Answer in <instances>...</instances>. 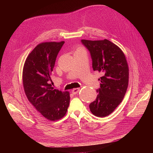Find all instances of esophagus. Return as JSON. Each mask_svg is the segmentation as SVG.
Here are the masks:
<instances>
[{
    "label": "esophagus",
    "instance_id": "obj_1",
    "mask_svg": "<svg viewBox=\"0 0 153 153\" xmlns=\"http://www.w3.org/2000/svg\"><path fill=\"white\" fill-rule=\"evenodd\" d=\"M79 91H80L79 88H75V89H73L72 90V92L73 94H76L79 92Z\"/></svg>",
    "mask_w": 153,
    "mask_h": 153
}]
</instances>
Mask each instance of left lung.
Returning a JSON list of instances; mask_svg holds the SVG:
<instances>
[{"label":"left lung","mask_w":153,"mask_h":153,"mask_svg":"<svg viewBox=\"0 0 153 153\" xmlns=\"http://www.w3.org/2000/svg\"><path fill=\"white\" fill-rule=\"evenodd\" d=\"M90 51L94 71L101 72L100 88L96 100L89 105L92 114L98 117L109 115L120 105L126 94L129 69L120 48L109 40L82 39Z\"/></svg>","instance_id":"obj_1"}]
</instances>
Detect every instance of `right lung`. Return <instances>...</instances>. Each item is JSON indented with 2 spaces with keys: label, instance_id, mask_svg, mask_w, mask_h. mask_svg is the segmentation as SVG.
<instances>
[{
  "label": "right lung",
  "instance_id": "right-lung-1",
  "mask_svg": "<svg viewBox=\"0 0 153 153\" xmlns=\"http://www.w3.org/2000/svg\"><path fill=\"white\" fill-rule=\"evenodd\" d=\"M64 43L38 44L27 56L23 68V88L28 101L50 121L65 115L70 102L69 92L54 89L50 84L56 57Z\"/></svg>",
  "mask_w": 153,
  "mask_h": 153
}]
</instances>
